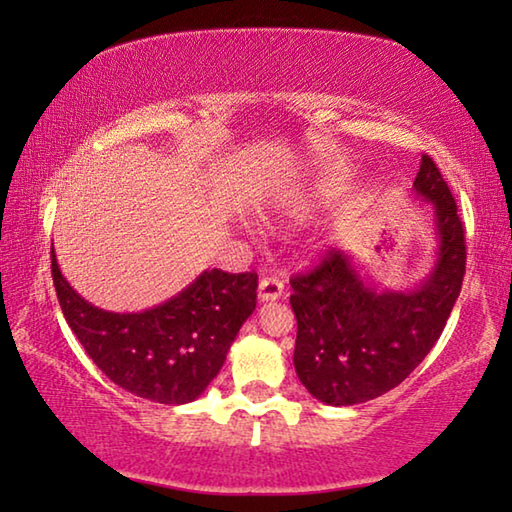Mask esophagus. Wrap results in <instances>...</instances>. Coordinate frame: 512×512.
Instances as JSON below:
<instances>
[{"label": "esophagus", "mask_w": 512, "mask_h": 512, "mask_svg": "<svg viewBox=\"0 0 512 512\" xmlns=\"http://www.w3.org/2000/svg\"><path fill=\"white\" fill-rule=\"evenodd\" d=\"M282 293H284V282L277 275H264L262 280H259L257 296L262 302H273L277 298H282Z\"/></svg>", "instance_id": "1"}]
</instances>
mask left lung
Here are the masks:
<instances>
[{"label":"left lung","mask_w":512,"mask_h":512,"mask_svg":"<svg viewBox=\"0 0 512 512\" xmlns=\"http://www.w3.org/2000/svg\"><path fill=\"white\" fill-rule=\"evenodd\" d=\"M433 205L438 259L415 291L377 289L343 250L291 277V309L298 320L296 366L316 400L350 406L375 400L418 368L443 334L465 275V230L443 173L427 153L413 183Z\"/></svg>","instance_id":"1"}]
</instances>
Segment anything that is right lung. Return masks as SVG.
Wrapping results in <instances>:
<instances>
[{"label": "right lung", "instance_id": "add662e5", "mask_svg": "<svg viewBox=\"0 0 512 512\" xmlns=\"http://www.w3.org/2000/svg\"><path fill=\"white\" fill-rule=\"evenodd\" d=\"M51 275L67 325L88 357L124 391L158 404H187L219 375L232 341L257 305V273L205 271L178 296L140 314H115L83 300Z\"/></svg>", "mask_w": 512, "mask_h": 512}]
</instances>
